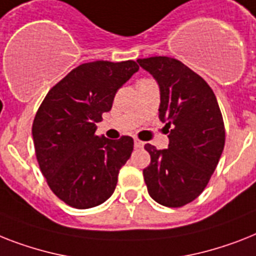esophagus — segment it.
I'll use <instances>...</instances> for the list:
<instances>
[{"label":"esophagus","instance_id":"34e87169","mask_svg":"<svg viewBox=\"0 0 256 256\" xmlns=\"http://www.w3.org/2000/svg\"><path fill=\"white\" fill-rule=\"evenodd\" d=\"M134 146L136 147V148H142V147L144 146V143H143L142 140H139V139L135 138L134 139Z\"/></svg>","mask_w":256,"mask_h":256}]
</instances>
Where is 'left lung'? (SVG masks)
Masks as SVG:
<instances>
[{
	"mask_svg": "<svg viewBox=\"0 0 256 256\" xmlns=\"http://www.w3.org/2000/svg\"><path fill=\"white\" fill-rule=\"evenodd\" d=\"M160 89L159 118L170 130L166 150L147 143L151 163L143 170L148 194L158 204L180 208L200 196L225 146L217 98L201 76L168 56L136 60Z\"/></svg>",
	"mask_w": 256,
	"mask_h": 256,
	"instance_id": "8db88e82",
	"label": "left lung"
}]
</instances>
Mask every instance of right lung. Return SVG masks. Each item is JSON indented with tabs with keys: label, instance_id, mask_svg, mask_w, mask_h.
Wrapping results in <instances>:
<instances>
[{
	"label": "right lung",
	"instance_id": "1",
	"mask_svg": "<svg viewBox=\"0 0 256 256\" xmlns=\"http://www.w3.org/2000/svg\"><path fill=\"white\" fill-rule=\"evenodd\" d=\"M139 70L134 60L81 64L50 89L32 122L35 155L47 184L60 200L89 209L113 194L132 136L100 138L96 124L114 96Z\"/></svg>",
	"mask_w": 256,
	"mask_h": 256
}]
</instances>
